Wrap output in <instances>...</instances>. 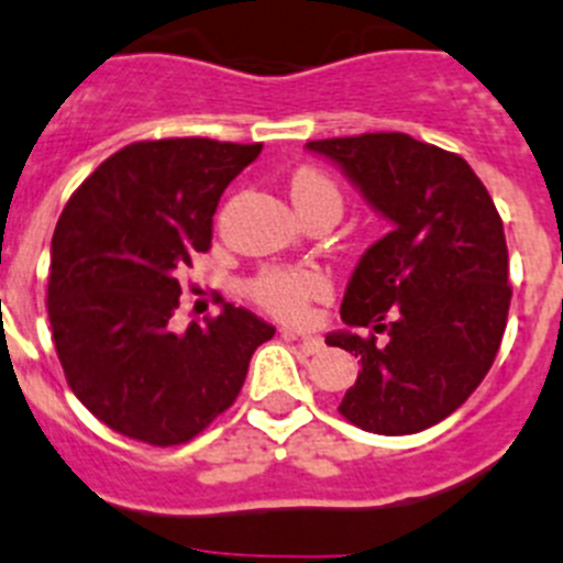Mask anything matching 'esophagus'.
Segmentation results:
<instances>
[{"instance_id": "34e87169", "label": "esophagus", "mask_w": 563, "mask_h": 563, "mask_svg": "<svg viewBox=\"0 0 563 563\" xmlns=\"http://www.w3.org/2000/svg\"><path fill=\"white\" fill-rule=\"evenodd\" d=\"M280 335H283V339H286V341H297L299 350H302V353H308V355L319 353V350H322V346H324V341L319 339V335H311V333H297V330L283 328Z\"/></svg>"}]
</instances>
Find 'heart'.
Here are the masks:
<instances>
[{"label":"heart","mask_w":563,"mask_h":563,"mask_svg":"<svg viewBox=\"0 0 563 563\" xmlns=\"http://www.w3.org/2000/svg\"><path fill=\"white\" fill-rule=\"evenodd\" d=\"M291 199L299 217L317 205H333L341 213V191L319 169H299L291 177ZM246 294L257 308L272 317L299 322L306 319L308 306L330 294V277L317 266H264L250 283Z\"/></svg>","instance_id":"1"}]
</instances>
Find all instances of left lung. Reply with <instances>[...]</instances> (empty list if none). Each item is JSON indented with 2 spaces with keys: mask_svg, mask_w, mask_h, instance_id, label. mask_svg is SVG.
<instances>
[{
  "mask_svg": "<svg viewBox=\"0 0 563 563\" xmlns=\"http://www.w3.org/2000/svg\"><path fill=\"white\" fill-rule=\"evenodd\" d=\"M308 150L339 163L394 222L341 302V319L369 335H328L361 358L339 413L369 433H419L464 406L497 358L511 308L503 219L464 157L406 133L308 141Z\"/></svg>",
  "mask_w": 563,
  "mask_h": 563,
  "instance_id": "left-lung-1",
  "label": "left lung"
}]
</instances>
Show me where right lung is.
Masks as SVG:
<instances>
[{"label":"right lung","instance_id":"1","mask_svg":"<svg viewBox=\"0 0 563 563\" xmlns=\"http://www.w3.org/2000/svg\"><path fill=\"white\" fill-rule=\"evenodd\" d=\"M264 144L135 141L71 194L52 235V341L68 388L102 424L175 448L228 411L275 328L224 302L175 333L183 266L210 250L219 197Z\"/></svg>","mask_w":563,"mask_h":563}]
</instances>
